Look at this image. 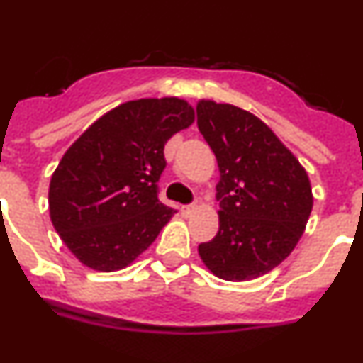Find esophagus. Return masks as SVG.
<instances>
[{
    "instance_id": "esophagus-1",
    "label": "esophagus",
    "mask_w": 363,
    "mask_h": 363,
    "mask_svg": "<svg viewBox=\"0 0 363 363\" xmlns=\"http://www.w3.org/2000/svg\"><path fill=\"white\" fill-rule=\"evenodd\" d=\"M196 209H198V205H185L184 214H187V216H189V214H192Z\"/></svg>"
}]
</instances>
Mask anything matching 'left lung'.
I'll return each instance as SVG.
<instances>
[{
    "instance_id": "1",
    "label": "left lung",
    "mask_w": 363,
    "mask_h": 363,
    "mask_svg": "<svg viewBox=\"0 0 363 363\" xmlns=\"http://www.w3.org/2000/svg\"><path fill=\"white\" fill-rule=\"evenodd\" d=\"M196 114L220 169V229L198 252L221 280H255L280 265L306 230L313 211L309 176L252 112L200 99Z\"/></svg>"
}]
</instances>
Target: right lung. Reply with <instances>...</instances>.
<instances>
[{
	"mask_svg": "<svg viewBox=\"0 0 363 363\" xmlns=\"http://www.w3.org/2000/svg\"><path fill=\"white\" fill-rule=\"evenodd\" d=\"M192 121L185 99H133L98 118L67 149L50 178V220L85 267L125 269L169 223L176 211L158 200L163 147Z\"/></svg>",
	"mask_w": 363,
	"mask_h": 363,
	"instance_id": "1",
	"label": "right lung"
}]
</instances>
